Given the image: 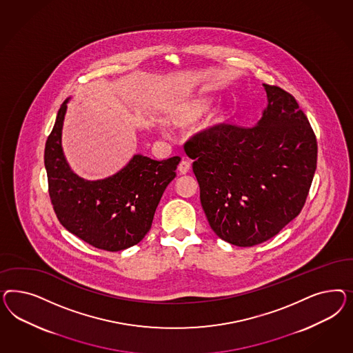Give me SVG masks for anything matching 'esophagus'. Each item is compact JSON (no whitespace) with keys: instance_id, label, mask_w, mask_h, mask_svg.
<instances>
[{"instance_id":"esophagus-1","label":"esophagus","mask_w":353,"mask_h":353,"mask_svg":"<svg viewBox=\"0 0 353 353\" xmlns=\"http://www.w3.org/2000/svg\"><path fill=\"white\" fill-rule=\"evenodd\" d=\"M189 171H190V163L188 161H181V163L179 164V172L181 174H186Z\"/></svg>"}]
</instances>
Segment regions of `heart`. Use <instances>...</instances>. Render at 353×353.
Instances as JSON below:
<instances>
[{
    "label": "heart",
    "mask_w": 353,
    "mask_h": 353,
    "mask_svg": "<svg viewBox=\"0 0 353 353\" xmlns=\"http://www.w3.org/2000/svg\"><path fill=\"white\" fill-rule=\"evenodd\" d=\"M214 98L211 96H199L183 101L177 106L173 107L167 114V123L177 128H186L195 124L198 120L203 118L204 115L212 108ZM229 118V108L225 105H219L211 111L207 118L208 127L221 125Z\"/></svg>",
    "instance_id": "1"
}]
</instances>
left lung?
<instances>
[{"label": "left lung", "mask_w": 353, "mask_h": 353, "mask_svg": "<svg viewBox=\"0 0 353 353\" xmlns=\"http://www.w3.org/2000/svg\"><path fill=\"white\" fill-rule=\"evenodd\" d=\"M267 107L254 127L219 125L185 146L201 203L225 242L251 247L300 214L317 167V141L296 99L263 84Z\"/></svg>", "instance_id": "1"}]
</instances>
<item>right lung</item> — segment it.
Here are the masks:
<instances>
[{
  "mask_svg": "<svg viewBox=\"0 0 353 353\" xmlns=\"http://www.w3.org/2000/svg\"><path fill=\"white\" fill-rule=\"evenodd\" d=\"M67 98L45 145V168L54 212L64 228L86 243L117 252L148 234L157 207L181 161H154L134 154L112 176L90 181L71 170L62 148Z\"/></svg>",
  "mask_w": 353,
  "mask_h": 353,
  "instance_id": "right-lung-1",
  "label": "right lung"
}]
</instances>
